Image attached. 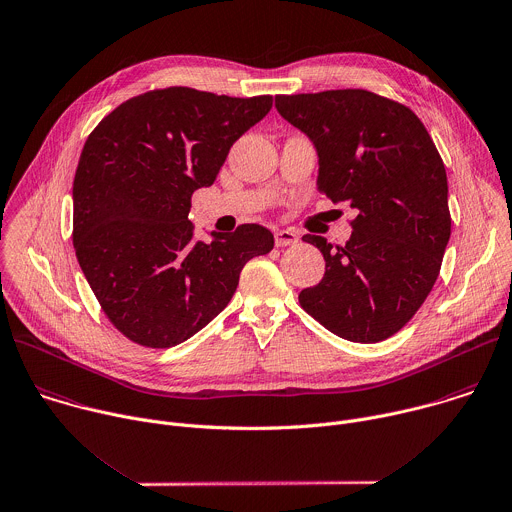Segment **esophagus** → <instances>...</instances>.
I'll return each instance as SVG.
<instances>
[{"label": "esophagus", "instance_id": "esophagus-1", "mask_svg": "<svg viewBox=\"0 0 512 512\" xmlns=\"http://www.w3.org/2000/svg\"><path fill=\"white\" fill-rule=\"evenodd\" d=\"M299 241L297 231L293 229H277L275 231V245L277 247H287V245H295Z\"/></svg>", "mask_w": 512, "mask_h": 512}]
</instances>
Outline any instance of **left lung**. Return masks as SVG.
I'll return each mask as SVG.
<instances>
[{
	"mask_svg": "<svg viewBox=\"0 0 512 512\" xmlns=\"http://www.w3.org/2000/svg\"><path fill=\"white\" fill-rule=\"evenodd\" d=\"M275 106L313 140L317 189L358 211L344 247L303 235L321 251L325 275L299 293V305L348 342H384L440 273L452 225L440 152L408 106L368 90L279 94Z\"/></svg>",
	"mask_w": 512,
	"mask_h": 512,
	"instance_id": "left-lung-1",
	"label": "left lung"
}]
</instances>
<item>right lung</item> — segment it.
I'll return each mask as SVG.
<instances>
[{"mask_svg": "<svg viewBox=\"0 0 512 512\" xmlns=\"http://www.w3.org/2000/svg\"><path fill=\"white\" fill-rule=\"evenodd\" d=\"M273 96L185 86L122 102L90 132L74 177V249L110 323L144 348H173L231 301L245 263L273 249L261 225L193 241L191 197Z\"/></svg>", "mask_w": 512, "mask_h": 512, "instance_id": "obj_1", "label": "right lung"}]
</instances>
